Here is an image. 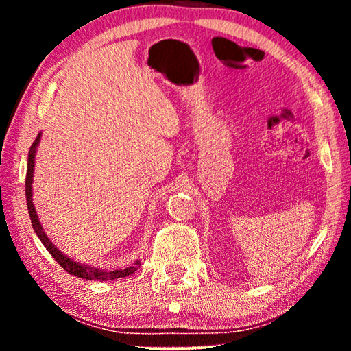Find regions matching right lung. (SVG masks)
Wrapping results in <instances>:
<instances>
[{
  "label": "right lung",
  "instance_id": "right-lung-1",
  "mask_svg": "<svg viewBox=\"0 0 351 351\" xmlns=\"http://www.w3.org/2000/svg\"><path fill=\"white\" fill-rule=\"evenodd\" d=\"M40 133L37 136V139L34 141V144L31 145V150H29V156H27V171H26V201H27V210H29V217H31L32 221V228L35 230V234L38 235L40 241L43 243L45 247L49 251V254L54 257V260L57 261L62 268L73 274L75 277L80 278H86V280H116V278H122L127 277L130 274L138 269V265H141L139 261H136L133 266H128L125 269H114V271H102V269H96V268H90L86 265H80L77 261H73L71 258H68L66 255L63 252L58 251V249L52 245V241L47 239V235L45 234L43 228L38 221L37 212H35L34 207V201H32V176H34V164H35V152H37V145L40 142Z\"/></svg>",
  "mask_w": 351,
  "mask_h": 351
}]
</instances>
